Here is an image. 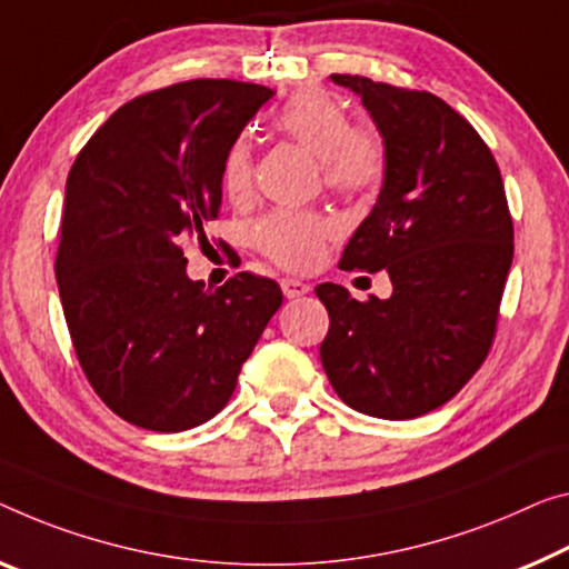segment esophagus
<instances>
[{
    "mask_svg": "<svg viewBox=\"0 0 569 569\" xmlns=\"http://www.w3.org/2000/svg\"><path fill=\"white\" fill-rule=\"evenodd\" d=\"M310 290H312V287L308 282H302V279H292V277L282 279V292H284L287 300H297V297L308 295Z\"/></svg>",
    "mask_w": 569,
    "mask_h": 569,
    "instance_id": "esophagus-1",
    "label": "esophagus"
}]
</instances>
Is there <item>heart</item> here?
Masks as SVG:
<instances>
[{
    "mask_svg": "<svg viewBox=\"0 0 569 569\" xmlns=\"http://www.w3.org/2000/svg\"><path fill=\"white\" fill-rule=\"evenodd\" d=\"M279 129L320 160L322 178L340 193H363L383 174V144L369 127L348 124L340 103L320 91L292 96L277 117ZM251 147L239 137L223 157L221 182L229 198L251 190ZM336 223L320 213L277 211L257 226V243L267 257L287 269L318 264Z\"/></svg>",
    "mask_w": 569,
    "mask_h": 569,
    "instance_id": "obj_1",
    "label": "heart"
}]
</instances>
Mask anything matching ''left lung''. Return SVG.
Here are the masks:
<instances>
[{
  "instance_id": "obj_1",
  "label": "left lung",
  "mask_w": 569,
  "mask_h": 569,
  "mask_svg": "<svg viewBox=\"0 0 569 569\" xmlns=\"http://www.w3.org/2000/svg\"><path fill=\"white\" fill-rule=\"evenodd\" d=\"M369 111L383 144V180L340 259L387 272L391 295L358 302L326 282L330 328L320 361L356 412L412 419L466 387L491 348L513 259L501 172L473 127L427 91L333 73Z\"/></svg>"
}]
</instances>
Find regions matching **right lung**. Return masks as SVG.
<instances>
[{"mask_svg": "<svg viewBox=\"0 0 569 569\" xmlns=\"http://www.w3.org/2000/svg\"><path fill=\"white\" fill-rule=\"evenodd\" d=\"M267 86L198 78L129 101L76 157L56 279L91 387L121 419L182 432L216 417L282 305L272 279L211 290L182 247L221 213L229 147Z\"/></svg>", "mask_w": 569, "mask_h": 569, "instance_id": "right-lung-1", "label": "right lung"}]
</instances>
